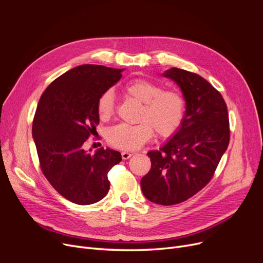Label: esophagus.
<instances>
[{"label": "esophagus", "instance_id": "obj_1", "mask_svg": "<svg viewBox=\"0 0 263 263\" xmlns=\"http://www.w3.org/2000/svg\"><path fill=\"white\" fill-rule=\"evenodd\" d=\"M121 157H122L123 160H128V159H130L132 157V154L128 153V151H122Z\"/></svg>", "mask_w": 263, "mask_h": 263}]
</instances>
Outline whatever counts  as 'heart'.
Instances as JSON below:
<instances>
[{"mask_svg": "<svg viewBox=\"0 0 263 263\" xmlns=\"http://www.w3.org/2000/svg\"><path fill=\"white\" fill-rule=\"evenodd\" d=\"M123 91L134 100L143 103L137 124L121 123L110 128L107 142L115 148L133 150L149 141L154 129L160 137H170L180 128L184 118L185 101L173 89H162L158 83L137 78L123 87ZM115 100L110 91L103 92L97 101V112L102 120L114 114Z\"/></svg>", "mask_w": 263, "mask_h": 263, "instance_id": "heart-1", "label": "heart"}]
</instances>
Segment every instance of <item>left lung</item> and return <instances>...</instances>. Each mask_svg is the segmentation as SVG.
<instances>
[{
    "label": "left lung",
    "instance_id": "1",
    "mask_svg": "<svg viewBox=\"0 0 263 263\" xmlns=\"http://www.w3.org/2000/svg\"><path fill=\"white\" fill-rule=\"evenodd\" d=\"M163 76L180 86L186 109L178 132L160 150L147 154L151 168L141 187L148 200L173 205L210 182L228 147L230 129L226 102L205 79L175 67Z\"/></svg>",
    "mask_w": 263,
    "mask_h": 263
}]
</instances>
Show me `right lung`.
Segmentation results:
<instances>
[{"label": "right lung", "mask_w": 263, "mask_h": 263, "mask_svg": "<svg viewBox=\"0 0 263 263\" xmlns=\"http://www.w3.org/2000/svg\"><path fill=\"white\" fill-rule=\"evenodd\" d=\"M122 70L81 65L55 79L40 97L33 120L40 170L73 203L91 204L105 197L107 173L121 161L119 151L102 147L89 154L84 143L99 123L97 101L120 80Z\"/></svg>", "instance_id": "obj_1"}]
</instances>
